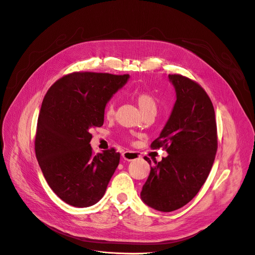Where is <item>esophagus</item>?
Returning <instances> with one entry per match:
<instances>
[{
  "label": "esophagus",
  "instance_id": "34e87169",
  "mask_svg": "<svg viewBox=\"0 0 255 255\" xmlns=\"http://www.w3.org/2000/svg\"><path fill=\"white\" fill-rule=\"evenodd\" d=\"M122 157L124 160L130 162V161H134V160H138L140 159V154L137 151H133V150H126L122 154Z\"/></svg>",
  "mask_w": 255,
  "mask_h": 255
}]
</instances>
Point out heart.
Listing matches in <instances>:
<instances>
[{"label":"heart","mask_w":255,"mask_h":255,"mask_svg":"<svg viewBox=\"0 0 255 255\" xmlns=\"http://www.w3.org/2000/svg\"><path fill=\"white\" fill-rule=\"evenodd\" d=\"M135 98H136L137 105L142 113H144L148 110H156V108H157L155 98L152 97L149 93L139 92L136 96H135ZM115 111H116V103H115V100H112V101H110V104L107 106V109H106L107 118H109V119L113 118L115 115Z\"/></svg>","instance_id":"obj_1"}]
</instances>
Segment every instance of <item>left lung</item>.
Returning a JSON list of instances; mask_svg holds the SVG:
<instances>
[{
    "mask_svg": "<svg viewBox=\"0 0 255 255\" xmlns=\"http://www.w3.org/2000/svg\"><path fill=\"white\" fill-rule=\"evenodd\" d=\"M175 104L159 137L150 146H164L161 162L144 158L150 172L140 198L148 207L171 212L184 206L206 181L217 150L215 114L205 90L180 75H169Z\"/></svg>",
    "mask_w": 255,
    "mask_h": 255,
    "instance_id": "left-lung-1",
    "label": "left lung"
}]
</instances>
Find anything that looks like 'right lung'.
Segmentation results:
<instances>
[{"label":"right lung","mask_w":255,"mask_h":255,"mask_svg":"<svg viewBox=\"0 0 255 255\" xmlns=\"http://www.w3.org/2000/svg\"><path fill=\"white\" fill-rule=\"evenodd\" d=\"M129 78L73 73L55 82L44 97L36 156L51 190L66 204L89 207L107 191L120 154L112 148L93 155L90 130L104 125L107 104Z\"/></svg>","instance_id":"right-lung-1"}]
</instances>
